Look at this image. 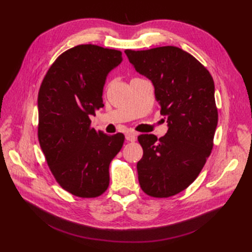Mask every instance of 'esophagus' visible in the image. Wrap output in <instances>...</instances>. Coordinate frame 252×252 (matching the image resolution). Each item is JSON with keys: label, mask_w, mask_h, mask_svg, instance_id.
I'll use <instances>...</instances> for the list:
<instances>
[{"label": "esophagus", "mask_w": 252, "mask_h": 252, "mask_svg": "<svg viewBox=\"0 0 252 252\" xmlns=\"http://www.w3.org/2000/svg\"><path fill=\"white\" fill-rule=\"evenodd\" d=\"M126 138L129 142H134V141H136V133L132 132V131L126 132Z\"/></svg>", "instance_id": "34e87169"}]
</instances>
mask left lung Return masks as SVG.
I'll return each instance as SVG.
<instances>
[{"label": "left lung", "mask_w": 252, "mask_h": 252, "mask_svg": "<svg viewBox=\"0 0 252 252\" xmlns=\"http://www.w3.org/2000/svg\"><path fill=\"white\" fill-rule=\"evenodd\" d=\"M125 52L152 81L168 123L162 137L138 136L144 152L136 165L138 182L149 196H173L195 181L210 156L218 125L215 82L194 56L176 46Z\"/></svg>", "instance_id": "1"}]
</instances>
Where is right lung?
Returning <instances> with one entry per match:
<instances>
[{
    "instance_id": "1",
    "label": "right lung",
    "mask_w": 252,
    "mask_h": 252,
    "mask_svg": "<svg viewBox=\"0 0 252 252\" xmlns=\"http://www.w3.org/2000/svg\"><path fill=\"white\" fill-rule=\"evenodd\" d=\"M123 61L118 50L82 44L63 52L51 66L37 96V135L42 152L63 189L97 197L109 185V164L125 135L91 127L103 104L107 76Z\"/></svg>"
}]
</instances>
